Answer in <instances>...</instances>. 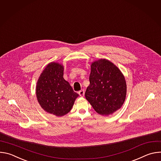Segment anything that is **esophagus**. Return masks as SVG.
<instances>
[{
    "mask_svg": "<svg viewBox=\"0 0 161 161\" xmlns=\"http://www.w3.org/2000/svg\"><path fill=\"white\" fill-rule=\"evenodd\" d=\"M78 94L80 95V96L81 97H83L84 95H85V91L83 90H80L78 92Z\"/></svg>",
    "mask_w": 161,
    "mask_h": 161,
    "instance_id": "1",
    "label": "esophagus"
}]
</instances>
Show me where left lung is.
<instances>
[{
    "mask_svg": "<svg viewBox=\"0 0 161 161\" xmlns=\"http://www.w3.org/2000/svg\"><path fill=\"white\" fill-rule=\"evenodd\" d=\"M90 85L85 97L95 111L109 115L123 105L126 96V82L119 69L110 61L101 59L91 65Z\"/></svg>",
    "mask_w": 161,
    "mask_h": 161,
    "instance_id": "obj_1",
    "label": "left lung"
}]
</instances>
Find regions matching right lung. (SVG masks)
I'll return each mask as SVG.
<instances>
[{
	"mask_svg": "<svg viewBox=\"0 0 161 161\" xmlns=\"http://www.w3.org/2000/svg\"><path fill=\"white\" fill-rule=\"evenodd\" d=\"M63 75L62 65L50 63L39 76L36 86V96L41 108L57 117L69 112L78 96Z\"/></svg>",
	"mask_w": 161,
	"mask_h": 161,
	"instance_id": "add662e5",
	"label": "right lung"
}]
</instances>
